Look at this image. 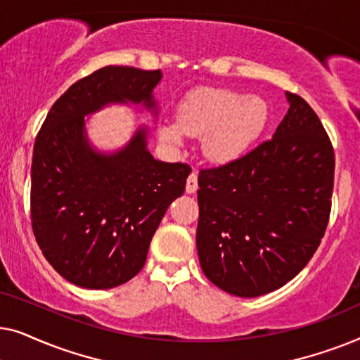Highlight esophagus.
<instances>
[{
    "instance_id": "1",
    "label": "esophagus",
    "mask_w": 360,
    "mask_h": 360,
    "mask_svg": "<svg viewBox=\"0 0 360 360\" xmlns=\"http://www.w3.org/2000/svg\"><path fill=\"white\" fill-rule=\"evenodd\" d=\"M198 190V175L195 174H190L188 179H186V193H195V191Z\"/></svg>"
}]
</instances>
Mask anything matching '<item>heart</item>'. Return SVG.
Returning <instances> with one entry per match:
<instances>
[{
    "label": "heart",
    "instance_id": "b5f03b06",
    "mask_svg": "<svg viewBox=\"0 0 360 360\" xmlns=\"http://www.w3.org/2000/svg\"><path fill=\"white\" fill-rule=\"evenodd\" d=\"M270 106L262 96L231 88L203 86L190 91L179 103L175 122L162 121L157 127L160 141L180 146L184 136H203L206 159L229 164L243 157L270 122Z\"/></svg>",
    "mask_w": 360,
    "mask_h": 360
}]
</instances>
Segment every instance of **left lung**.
Here are the masks:
<instances>
[{
    "instance_id": "obj_1",
    "label": "left lung",
    "mask_w": 360,
    "mask_h": 360,
    "mask_svg": "<svg viewBox=\"0 0 360 360\" xmlns=\"http://www.w3.org/2000/svg\"><path fill=\"white\" fill-rule=\"evenodd\" d=\"M272 139L198 176L196 249L210 282L255 298L283 287L316 252L331 211L334 152L302 96Z\"/></svg>"
}]
</instances>
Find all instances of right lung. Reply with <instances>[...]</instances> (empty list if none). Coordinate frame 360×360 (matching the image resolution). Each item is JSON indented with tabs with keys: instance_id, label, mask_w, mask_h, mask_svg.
<instances>
[{
	"instance_id": "add662e5",
	"label": "right lung",
	"mask_w": 360,
	"mask_h": 360,
	"mask_svg": "<svg viewBox=\"0 0 360 360\" xmlns=\"http://www.w3.org/2000/svg\"><path fill=\"white\" fill-rule=\"evenodd\" d=\"M160 80V70L100 68L58 98L39 131L32 231L49 264L77 287L115 288L139 274L167 208L184 195L191 169L155 160L146 124L108 152L86 131L88 116L111 105L141 106L155 120Z\"/></svg>"
}]
</instances>
